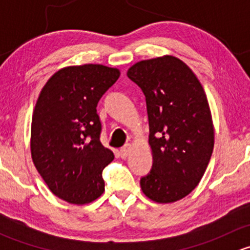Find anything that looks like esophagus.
Masks as SVG:
<instances>
[{"mask_svg": "<svg viewBox=\"0 0 250 250\" xmlns=\"http://www.w3.org/2000/svg\"><path fill=\"white\" fill-rule=\"evenodd\" d=\"M130 151H132V145H130V144H128V145H125V146H123V147H121V150H120L121 157H122V158H127L128 155H129V153H130Z\"/></svg>", "mask_w": 250, "mask_h": 250, "instance_id": "obj_1", "label": "esophagus"}]
</instances>
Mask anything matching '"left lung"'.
Instances as JSON below:
<instances>
[{
  "label": "left lung",
  "mask_w": 250,
  "mask_h": 250,
  "mask_svg": "<svg viewBox=\"0 0 250 250\" xmlns=\"http://www.w3.org/2000/svg\"><path fill=\"white\" fill-rule=\"evenodd\" d=\"M127 76L145 95L150 127L153 163L141 190L157 203L175 202L198 185L213 152L207 95L192 70L172 55L141 60Z\"/></svg>",
  "instance_id": "left-lung-1"
}]
</instances>
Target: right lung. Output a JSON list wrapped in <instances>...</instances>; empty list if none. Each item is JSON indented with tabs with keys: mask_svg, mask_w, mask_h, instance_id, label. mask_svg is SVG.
<instances>
[{
	"mask_svg": "<svg viewBox=\"0 0 250 250\" xmlns=\"http://www.w3.org/2000/svg\"><path fill=\"white\" fill-rule=\"evenodd\" d=\"M120 70L99 64L67 66L42 88L32 113L31 157L49 190L72 204H87L105 191L103 169L113 153L100 141V98Z\"/></svg>",
	"mask_w": 250,
	"mask_h": 250,
	"instance_id": "1",
	"label": "right lung"
}]
</instances>
